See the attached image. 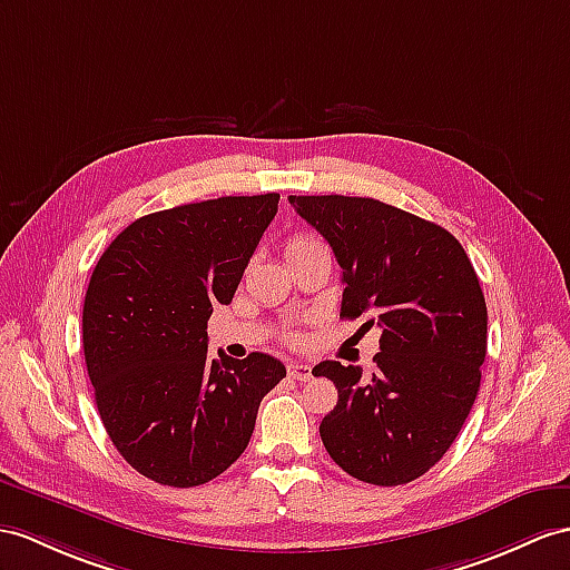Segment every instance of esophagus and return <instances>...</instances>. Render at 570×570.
Instances as JSON below:
<instances>
[{"label": "esophagus", "mask_w": 570, "mask_h": 570, "mask_svg": "<svg viewBox=\"0 0 570 570\" xmlns=\"http://www.w3.org/2000/svg\"><path fill=\"white\" fill-rule=\"evenodd\" d=\"M287 372H289V377L297 380V382H309L312 380V367L304 365V363H289Z\"/></svg>", "instance_id": "esophagus-1"}]
</instances>
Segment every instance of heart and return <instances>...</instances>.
Masks as SVG:
<instances>
[{
    "instance_id": "1",
    "label": "heart",
    "mask_w": 570,
    "mask_h": 570,
    "mask_svg": "<svg viewBox=\"0 0 570 570\" xmlns=\"http://www.w3.org/2000/svg\"><path fill=\"white\" fill-rule=\"evenodd\" d=\"M314 244H322V242H316L314 237H307V234H297V237H293L287 242V246H285V256H289V254H295V252H299V248H307V246H314Z\"/></svg>"
}]
</instances>
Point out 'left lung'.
Wrapping results in <instances>:
<instances>
[{
	"instance_id": "obj_1",
	"label": "left lung",
	"mask_w": 570,
	"mask_h": 570,
	"mask_svg": "<svg viewBox=\"0 0 570 570\" xmlns=\"http://www.w3.org/2000/svg\"><path fill=\"white\" fill-rule=\"evenodd\" d=\"M343 268L341 316L370 314L380 351L363 367L324 360L338 404L318 433L343 471L374 485L423 476L474 406L489 314L474 266L448 229L374 198L289 196Z\"/></svg>"
}]
</instances>
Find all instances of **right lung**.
<instances>
[{"label":"right lung","instance_id":"1","mask_svg":"<svg viewBox=\"0 0 570 570\" xmlns=\"http://www.w3.org/2000/svg\"><path fill=\"white\" fill-rule=\"evenodd\" d=\"M281 193L151 213L96 263L81 338L106 433L142 476L190 489L252 440L261 399L285 377L266 353L207 357L213 304H229Z\"/></svg>","mask_w":570,"mask_h":570}]
</instances>
